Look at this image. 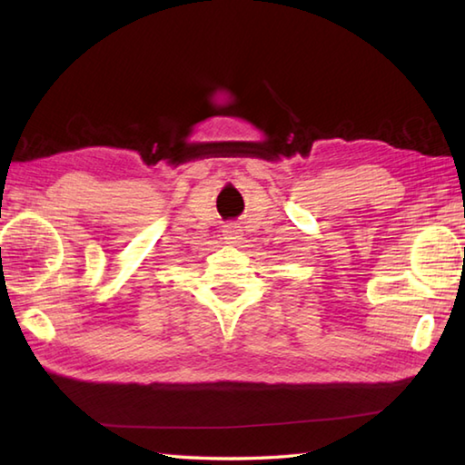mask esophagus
Listing matches in <instances>:
<instances>
[{
    "label": "esophagus",
    "mask_w": 465,
    "mask_h": 465,
    "mask_svg": "<svg viewBox=\"0 0 465 465\" xmlns=\"http://www.w3.org/2000/svg\"><path fill=\"white\" fill-rule=\"evenodd\" d=\"M223 238L230 242V243H235L240 240V230H238V225H233V223H230V225H225L223 227Z\"/></svg>",
    "instance_id": "1"
}]
</instances>
